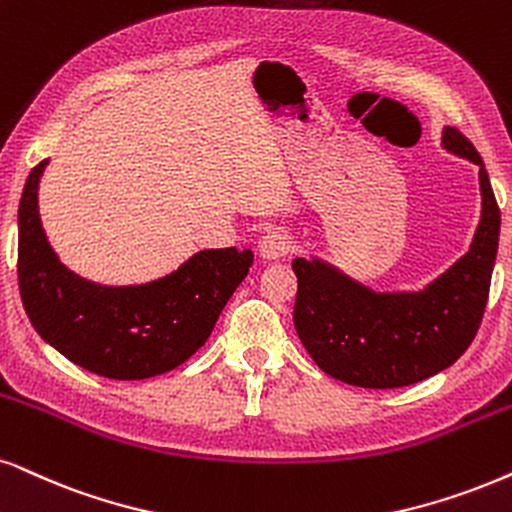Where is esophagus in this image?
<instances>
[{"mask_svg": "<svg viewBox=\"0 0 512 512\" xmlns=\"http://www.w3.org/2000/svg\"><path fill=\"white\" fill-rule=\"evenodd\" d=\"M290 250H293V238L286 229H271L260 241V255L264 260H281Z\"/></svg>", "mask_w": 512, "mask_h": 512, "instance_id": "esophagus-1", "label": "esophagus"}]
</instances>
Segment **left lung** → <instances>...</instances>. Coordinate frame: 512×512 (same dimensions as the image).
Instances as JSON below:
<instances>
[{
	"label": "left lung",
	"instance_id": "1",
	"mask_svg": "<svg viewBox=\"0 0 512 512\" xmlns=\"http://www.w3.org/2000/svg\"><path fill=\"white\" fill-rule=\"evenodd\" d=\"M442 144L480 165L482 219L470 250L420 293H373L321 260H293L295 331L321 371L347 385L420 383L461 357L480 328L494 271L501 210L475 146L456 127Z\"/></svg>",
	"mask_w": 512,
	"mask_h": 512
}]
</instances>
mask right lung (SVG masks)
Wrapping results in <instances>:
<instances>
[{
    "mask_svg": "<svg viewBox=\"0 0 512 512\" xmlns=\"http://www.w3.org/2000/svg\"><path fill=\"white\" fill-rule=\"evenodd\" d=\"M32 167L18 205V286L35 331L63 357L113 380L167 373L196 354L252 267V250H200L141 286H99L58 262L44 236Z\"/></svg>",
    "mask_w": 512,
    "mask_h": 512,
    "instance_id": "obj_1",
    "label": "right lung"
}]
</instances>
